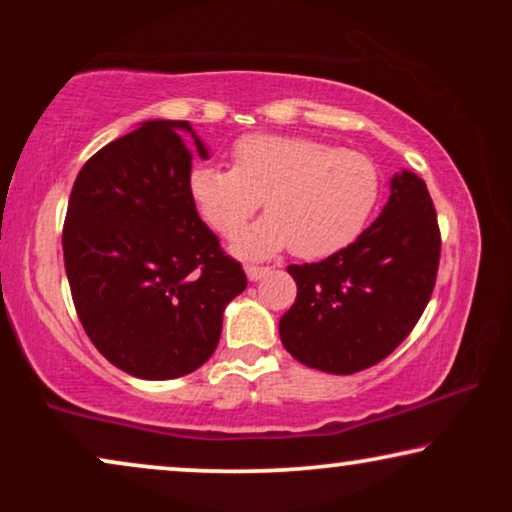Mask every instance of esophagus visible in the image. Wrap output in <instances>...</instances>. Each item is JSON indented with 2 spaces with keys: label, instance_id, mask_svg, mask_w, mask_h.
Wrapping results in <instances>:
<instances>
[{
  "label": "esophagus",
  "instance_id": "obj_1",
  "mask_svg": "<svg viewBox=\"0 0 512 512\" xmlns=\"http://www.w3.org/2000/svg\"><path fill=\"white\" fill-rule=\"evenodd\" d=\"M270 268H258V265H247V277L249 282H258L263 275H268Z\"/></svg>",
  "mask_w": 512,
  "mask_h": 512
}]
</instances>
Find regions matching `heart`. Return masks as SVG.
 Masks as SVG:
<instances>
[{
	"label": "heart",
	"mask_w": 512,
	"mask_h": 512,
	"mask_svg": "<svg viewBox=\"0 0 512 512\" xmlns=\"http://www.w3.org/2000/svg\"><path fill=\"white\" fill-rule=\"evenodd\" d=\"M191 195L223 237H235L263 202L268 219L237 237L235 254L268 258L291 247L324 258L361 235L380 198V172L363 153L305 137L251 135L233 167H195Z\"/></svg>",
	"instance_id": "1"
}]
</instances>
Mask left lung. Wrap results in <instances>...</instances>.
I'll return each mask as SVG.
<instances>
[{"label": "left lung", "instance_id": "left-lung-1", "mask_svg": "<svg viewBox=\"0 0 512 512\" xmlns=\"http://www.w3.org/2000/svg\"><path fill=\"white\" fill-rule=\"evenodd\" d=\"M440 230L415 172L391 179L389 202L356 242L319 263L289 265L298 296L279 319L293 359L333 375L366 370L394 352L436 286Z\"/></svg>", "mask_w": 512, "mask_h": 512}]
</instances>
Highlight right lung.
I'll return each mask as SVG.
<instances>
[{"mask_svg":"<svg viewBox=\"0 0 512 512\" xmlns=\"http://www.w3.org/2000/svg\"><path fill=\"white\" fill-rule=\"evenodd\" d=\"M179 132L209 158L188 121H146L81 167L62 228L83 331L142 380L198 370L219 345L226 305L247 289L242 265L198 216Z\"/></svg>","mask_w":512,"mask_h":512,"instance_id":"add662e5","label":"right lung"}]
</instances>
